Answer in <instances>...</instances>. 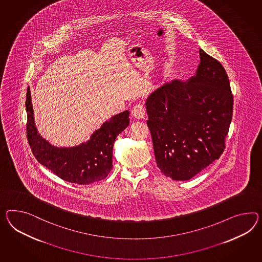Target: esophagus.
<instances>
[{
	"mask_svg": "<svg viewBox=\"0 0 262 262\" xmlns=\"http://www.w3.org/2000/svg\"><path fill=\"white\" fill-rule=\"evenodd\" d=\"M131 114H132V116H133L134 118H136V119L140 120V119H142V118L145 117L146 111H145L144 106L140 103V104H136L134 107L132 108Z\"/></svg>",
	"mask_w": 262,
	"mask_h": 262,
	"instance_id": "obj_1",
	"label": "esophagus"
}]
</instances>
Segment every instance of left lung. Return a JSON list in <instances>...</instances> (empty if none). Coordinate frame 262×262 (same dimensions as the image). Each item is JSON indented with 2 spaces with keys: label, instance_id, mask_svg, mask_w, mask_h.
<instances>
[{
  "label": "left lung",
  "instance_id": "obj_1",
  "mask_svg": "<svg viewBox=\"0 0 262 262\" xmlns=\"http://www.w3.org/2000/svg\"><path fill=\"white\" fill-rule=\"evenodd\" d=\"M196 73L155 90L145 101L158 167L174 181H188L224 148L234 99L222 63L200 49Z\"/></svg>",
  "mask_w": 262,
  "mask_h": 262
}]
</instances>
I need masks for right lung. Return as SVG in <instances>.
Segmentation results:
<instances>
[{
    "label": "right lung",
    "mask_w": 262,
    "mask_h": 262,
    "mask_svg": "<svg viewBox=\"0 0 262 262\" xmlns=\"http://www.w3.org/2000/svg\"><path fill=\"white\" fill-rule=\"evenodd\" d=\"M27 141L37 161L63 181L90 184L107 177L112 169L114 141L129 124V111L113 116L75 147H56L40 137L35 125L30 88H27Z\"/></svg>",
    "instance_id": "obj_1"
}]
</instances>
